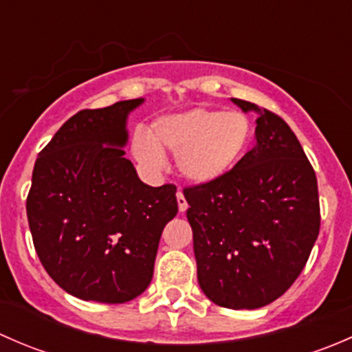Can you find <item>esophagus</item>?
<instances>
[{
  "label": "esophagus",
  "mask_w": 352,
  "mask_h": 352,
  "mask_svg": "<svg viewBox=\"0 0 352 352\" xmlns=\"http://www.w3.org/2000/svg\"><path fill=\"white\" fill-rule=\"evenodd\" d=\"M177 204H179V211L180 212H184L187 208H189V204H187V201H186V197H184L182 190H179V192H177Z\"/></svg>",
  "instance_id": "1"
}]
</instances>
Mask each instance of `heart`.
<instances>
[{"label": "heart", "instance_id": "obj_1", "mask_svg": "<svg viewBox=\"0 0 352 352\" xmlns=\"http://www.w3.org/2000/svg\"><path fill=\"white\" fill-rule=\"evenodd\" d=\"M254 126L242 112L197 107L156 119L131 140L133 156L150 172L165 165L166 153L175 155L177 168L194 184H211L228 175L247 153Z\"/></svg>", "mask_w": 352, "mask_h": 352}]
</instances>
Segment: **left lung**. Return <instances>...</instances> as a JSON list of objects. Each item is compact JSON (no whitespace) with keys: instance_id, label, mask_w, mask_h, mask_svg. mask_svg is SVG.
Instances as JSON below:
<instances>
[{"instance_id":"left-lung-1","label":"left lung","mask_w":352,"mask_h":352,"mask_svg":"<svg viewBox=\"0 0 352 352\" xmlns=\"http://www.w3.org/2000/svg\"><path fill=\"white\" fill-rule=\"evenodd\" d=\"M233 102L261 113L257 144L228 175L186 187L184 196L201 289L219 307L254 310L301 274L320 232V202L314 166L285 119Z\"/></svg>"}]
</instances>
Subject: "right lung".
<instances>
[{"label": "right lung", "instance_id": "add662e5", "mask_svg": "<svg viewBox=\"0 0 352 352\" xmlns=\"http://www.w3.org/2000/svg\"><path fill=\"white\" fill-rule=\"evenodd\" d=\"M143 98L85 109L35 162L27 218L35 252L66 293L126 303L153 278L160 236L175 218L177 187L143 184L124 158L127 113Z\"/></svg>", "mask_w": 352, "mask_h": 352}]
</instances>
